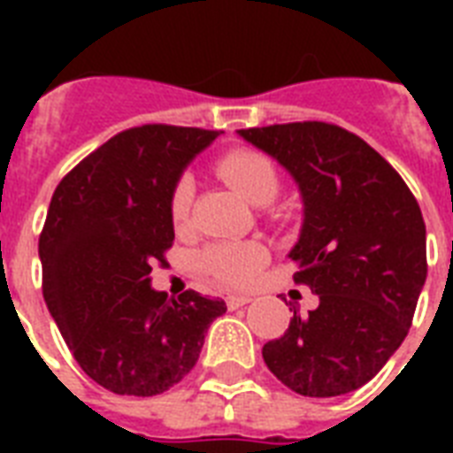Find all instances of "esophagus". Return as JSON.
<instances>
[{
    "label": "esophagus",
    "mask_w": 453,
    "mask_h": 453,
    "mask_svg": "<svg viewBox=\"0 0 453 453\" xmlns=\"http://www.w3.org/2000/svg\"><path fill=\"white\" fill-rule=\"evenodd\" d=\"M251 301L249 296H227L226 303H227V308L234 310V308H242V305H247V303Z\"/></svg>",
    "instance_id": "esophagus-1"
}]
</instances>
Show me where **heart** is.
Segmentation results:
<instances>
[{
    "label": "heart",
    "mask_w": 453,
    "mask_h": 453,
    "mask_svg": "<svg viewBox=\"0 0 453 453\" xmlns=\"http://www.w3.org/2000/svg\"><path fill=\"white\" fill-rule=\"evenodd\" d=\"M213 169L242 197L261 206L263 216L277 226H287L294 219L289 204L275 202L282 176L280 166L268 152L256 148H234L220 155ZM195 183L190 176H180L171 188L169 216L176 230H185L192 220ZM265 263V251L256 242H219L199 254V268L220 287H247Z\"/></svg>",
    "instance_id": "heart-1"
}]
</instances>
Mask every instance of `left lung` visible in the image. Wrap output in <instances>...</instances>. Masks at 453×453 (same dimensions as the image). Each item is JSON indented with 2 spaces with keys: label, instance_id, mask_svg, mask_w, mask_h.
Wrapping results in <instances>:
<instances>
[{
  "label": "left lung",
  "instance_id": "1",
  "mask_svg": "<svg viewBox=\"0 0 453 453\" xmlns=\"http://www.w3.org/2000/svg\"><path fill=\"white\" fill-rule=\"evenodd\" d=\"M301 185L305 220L294 282L319 305L263 345L277 379L305 397L357 390L383 369L414 319L428 258L414 192L372 145L329 122L240 129Z\"/></svg>",
  "mask_w": 453,
  "mask_h": 453
}]
</instances>
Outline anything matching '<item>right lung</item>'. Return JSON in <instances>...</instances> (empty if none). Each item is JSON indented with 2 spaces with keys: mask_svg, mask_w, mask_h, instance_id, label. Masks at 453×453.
<instances>
[{
  "mask_svg": "<svg viewBox=\"0 0 453 453\" xmlns=\"http://www.w3.org/2000/svg\"><path fill=\"white\" fill-rule=\"evenodd\" d=\"M219 131L143 124L119 131L53 190L39 234L42 291L81 372L115 395L152 397L197 365L226 301L150 289L173 244L169 195Z\"/></svg>",
  "mask_w": 453,
  "mask_h": 453,
  "instance_id": "add662e5",
  "label": "right lung"
}]
</instances>
